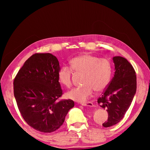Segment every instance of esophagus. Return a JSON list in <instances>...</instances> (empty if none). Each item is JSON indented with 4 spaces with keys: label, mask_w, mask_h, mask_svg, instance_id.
<instances>
[{
    "label": "esophagus",
    "mask_w": 150,
    "mask_h": 150,
    "mask_svg": "<svg viewBox=\"0 0 150 150\" xmlns=\"http://www.w3.org/2000/svg\"><path fill=\"white\" fill-rule=\"evenodd\" d=\"M81 105L86 106H88V107H93V106H94V105L93 104V103H91V102L83 103H81Z\"/></svg>",
    "instance_id": "obj_1"
}]
</instances>
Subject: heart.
I'll return each mask as SVG.
<instances>
[{"mask_svg":"<svg viewBox=\"0 0 150 150\" xmlns=\"http://www.w3.org/2000/svg\"><path fill=\"white\" fill-rule=\"evenodd\" d=\"M71 67L63 66L59 69L58 78L65 87L72 86L73 70L77 73H83L79 87L73 88L67 94L70 99L83 102L92 95L93 91L100 92L105 90L110 82L112 66L105 58L85 54L75 57L70 61Z\"/></svg>","mask_w":150,"mask_h":150,"instance_id":"1","label":"heart"}]
</instances>
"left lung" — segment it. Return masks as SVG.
<instances>
[{"instance_id":"8db88e82","label":"left lung","mask_w":150,"mask_h":150,"mask_svg":"<svg viewBox=\"0 0 150 150\" xmlns=\"http://www.w3.org/2000/svg\"><path fill=\"white\" fill-rule=\"evenodd\" d=\"M115 75L97 102L108 112L107 120L103 124L105 128L114 126L124 118L136 92L135 70L124 57L115 56Z\"/></svg>"}]
</instances>
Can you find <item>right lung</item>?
<instances>
[{
  "label": "right lung",
  "mask_w": 150,
  "mask_h": 150,
  "mask_svg": "<svg viewBox=\"0 0 150 150\" xmlns=\"http://www.w3.org/2000/svg\"><path fill=\"white\" fill-rule=\"evenodd\" d=\"M59 69L54 55L35 54L25 62L14 80V95L20 114L29 126L42 132L57 130L75 105L71 99L57 100L63 94Z\"/></svg>",
  "instance_id": "add662e5"
}]
</instances>
